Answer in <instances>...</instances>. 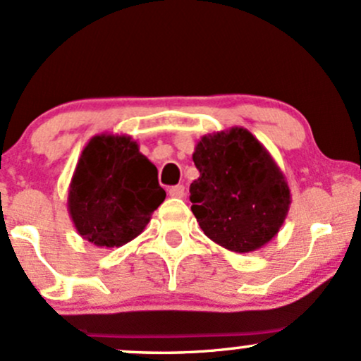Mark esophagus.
Wrapping results in <instances>:
<instances>
[{
  "mask_svg": "<svg viewBox=\"0 0 361 361\" xmlns=\"http://www.w3.org/2000/svg\"><path fill=\"white\" fill-rule=\"evenodd\" d=\"M169 195H171L173 198H183L185 197V186L183 185L171 186V188H169Z\"/></svg>",
  "mask_w": 361,
  "mask_h": 361,
  "instance_id": "34e87169",
  "label": "esophagus"
}]
</instances>
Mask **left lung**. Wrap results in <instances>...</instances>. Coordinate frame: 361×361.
<instances>
[{"label":"left lung","mask_w":361,"mask_h":361,"mask_svg":"<svg viewBox=\"0 0 361 361\" xmlns=\"http://www.w3.org/2000/svg\"><path fill=\"white\" fill-rule=\"evenodd\" d=\"M193 163L200 176L190 185V202L207 238L251 252L279 234L292 204L287 178L247 128L204 135Z\"/></svg>","instance_id":"8db88e82"}]
</instances>
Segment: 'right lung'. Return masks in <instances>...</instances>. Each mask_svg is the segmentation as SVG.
I'll list each match as a JSON object with an SVG mask.
<instances>
[{
  "label": "right lung",
  "instance_id": "add662e5",
  "mask_svg": "<svg viewBox=\"0 0 361 361\" xmlns=\"http://www.w3.org/2000/svg\"><path fill=\"white\" fill-rule=\"evenodd\" d=\"M164 198L156 166L130 135L98 134L78 159L68 212L82 239L110 250L137 238Z\"/></svg>",
  "mask_w": 361,
  "mask_h": 361
}]
</instances>
